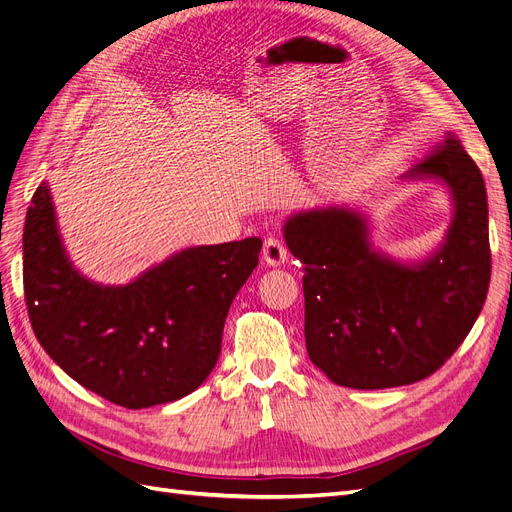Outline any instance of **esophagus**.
<instances>
[{
	"label": "esophagus",
	"instance_id": "esophagus-1",
	"mask_svg": "<svg viewBox=\"0 0 512 512\" xmlns=\"http://www.w3.org/2000/svg\"><path fill=\"white\" fill-rule=\"evenodd\" d=\"M286 247L282 241L277 239H265V245H262V260H265V265L269 267H282L286 262Z\"/></svg>",
	"mask_w": 512,
	"mask_h": 512
}]
</instances>
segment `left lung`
I'll return each mask as SVG.
<instances>
[{"instance_id": "obj_1", "label": "left lung", "mask_w": 512, "mask_h": 512, "mask_svg": "<svg viewBox=\"0 0 512 512\" xmlns=\"http://www.w3.org/2000/svg\"><path fill=\"white\" fill-rule=\"evenodd\" d=\"M399 179L440 183L451 200L444 239L423 258L378 250L369 213L346 203L294 211L282 228L303 262L309 359L350 389L431 376L461 346L487 299V190L459 138L446 132L440 149Z\"/></svg>"}]
</instances>
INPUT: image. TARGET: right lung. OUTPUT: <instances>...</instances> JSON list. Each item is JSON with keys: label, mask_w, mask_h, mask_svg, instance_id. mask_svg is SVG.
Here are the masks:
<instances>
[{"label": "right lung", "mask_w": 512, "mask_h": 512, "mask_svg": "<svg viewBox=\"0 0 512 512\" xmlns=\"http://www.w3.org/2000/svg\"><path fill=\"white\" fill-rule=\"evenodd\" d=\"M250 237L194 245L128 284H100L72 265L49 183L27 209L23 284L40 346L87 391L141 410L196 391L218 363L232 299L258 265Z\"/></svg>", "instance_id": "1"}]
</instances>
